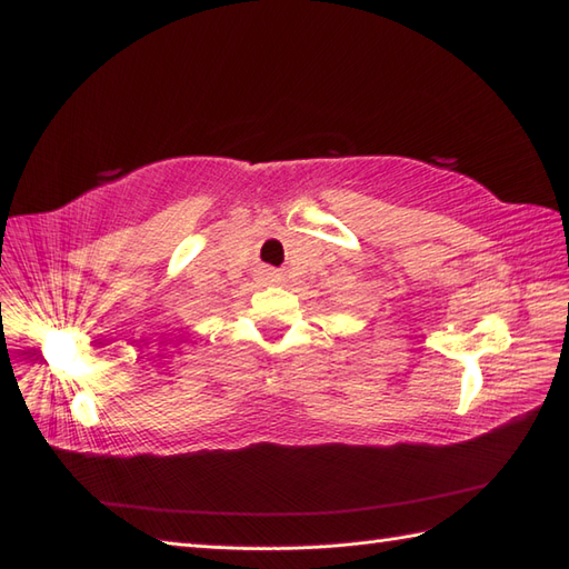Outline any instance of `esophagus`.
<instances>
[{
  "label": "esophagus",
  "mask_w": 569,
  "mask_h": 569,
  "mask_svg": "<svg viewBox=\"0 0 569 569\" xmlns=\"http://www.w3.org/2000/svg\"><path fill=\"white\" fill-rule=\"evenodd\" d=\"M261 278H266V281H271V283H278V281H281V273H276V271H266V269H261Z\"/></svg>",
  "instance_id": "1"
}]
</instances>
